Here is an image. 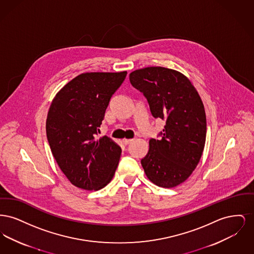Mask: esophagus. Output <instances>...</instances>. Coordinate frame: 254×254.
I'll return each instance as SVG.
<instances>
[{
    "label": "esophagus",
    "mask_w": 254,
    "mask_h": 254,
    "mask_svg": "<svg viewBox=\"0 0 254 254\" xmlns=\"http://www.w3.org/2000/svg\"><path fill=\"white\" fill-rule=\"evenodd\" d=\"M132 141L133 139H124V140H123V144L126 145H128V144H130Z\"/></svg>",
    "instance_id": "34e87169"
}]
</instances>
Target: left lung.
Here are the masks:
<instances>
[{
  "mask_svg": "<svg viewBox=\"0 0 254 254\" xmlns=\"http://www.w3.org/2000/svg\"><path fill=\"white\" fill-rule=\"evenodd\" d=\"M129 80L147 100L152 116L166 121L141 160L145 175L159 187L174 188L190 176L202 156L206 134L203 102L190 81L173 69L145 67L130 73Z\"/></svg>",
  "mask_w": 254,
  "mask_h": 254,
  "instance_id": "left-lung-1",
  "label": "left lung"
}]
</instances>
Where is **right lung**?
Wrapping results in <instances>:
<instances>
[{
	"label": "right lung",
	"mask_w": 254,
	"mask_h": 254,
	"mask_svg": "<svg viewBox=\"0 0 254 254\" xmlns=\"http://www.w3.org/2000/svg\"><path fill=\"white\" fill-rule=\"evenodd\" d=\"M127 73L80 74L51 103L47 119L49 146L61 170L77 188L99 190L114 176L121 147L108 136L95 137Z\"/></svg>",
	"instance_id": "1"
}]
</instances>
